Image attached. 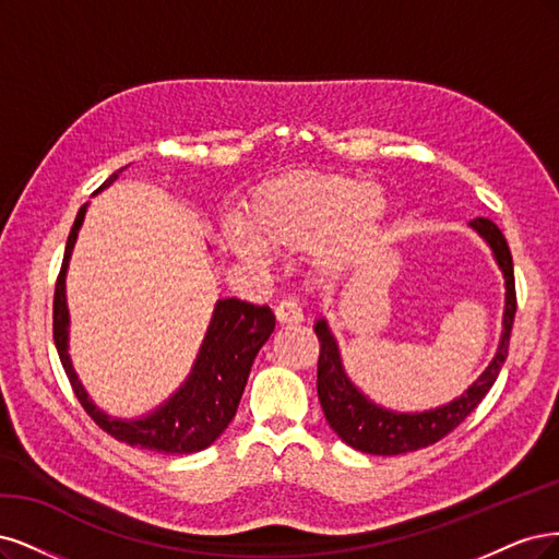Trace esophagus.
I'll return each instance as SVG.
<instances>
[{"instance_id": "1", "label": "esophagus", "mask_w": 559, "mask_h": 559, "mask_svg": "<svg viewBox=\"0 0 559 559\" xmlns=\"http://www.w3.org/2000/svg\"><path fill=\"white\" fill-rule=\"evenodd\" d=\"M276 320L281 322V325H299V322L304 320L301 304L293 297L281 299L276 306Z\"/></svg>"}]
</instances>
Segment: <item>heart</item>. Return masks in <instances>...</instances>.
Segmentation results:
<instances>
[{
    "mask_svg": "<svg viewBox=\"0 0 559 559\" xmlns=\"http://www.w3.org/2000/svg\"><path fill=\"white\" fill-rule=\"evenodd\" d=\"M243 223L225 227L231 253L264 262L272 250H301L320 243L328 269L357 262L373 248L385 223V200L373 186L338 174H299L266 183L250 197Z\"/></svg>",
    "mask_w": 559,
    "mask_h": 559,
    "instance_id": "1",
    "label": "heart"
}]
</instances>
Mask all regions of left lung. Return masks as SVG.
I'll return each mask as SVG.
<instances>
[{
	"label": "left lung",
	"instance_id": "8db88e82",
	"mask_svg": "<svg viewBox=\"0 0 559 559\" xmlns=\"http://www.w3.org/2000/svg\"><path fill=\"white\" fill-rule=\"evenodd\" d=\"M469 225L492 248L503 281H507V304H503V330L492 362L476 378V383L455 402L425 413H394L383 406H376L346 376L344 362H341L338 344L330 332L328 320L320 318L316 322L313 330L320 341L318 400L322 411H325L330 427L341 437V441H346L350 448L362 450V453L369 455H402L411 453V450L427 448L450 435V431L469 416L495 385L503 362H507L515 318L513 258L501 229L492 221L476 218Z\"/></svg>",
	"mask_w": 559,
	"mask_h": 559
}]
</instances>
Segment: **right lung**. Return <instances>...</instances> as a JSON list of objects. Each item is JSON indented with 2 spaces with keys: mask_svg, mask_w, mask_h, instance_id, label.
I'll list each match as a JSON object with an SVG mask.
<instances>
[{
  "mask_svg": "<svg viewBox=\"0 0 559 559\" xmlns=\"http://www.w3.org/2000/svg\"><path fill=\"white\" fill-rule=\"evenodd\" d=\"M122 169L106 178L99 190L109 188ZM85 211L87 204L79 209L74 227L69 231L62 269L56 283V297H52V338H56V348L71 390H74L87 416L116 441L165 455L200 453V450L209 448L218 439L231 423V418L237 416V406L241 402L250 367H253L255 355L266 344V338L272 336L276 318L269 306H255L237 297L218 299L204 344L194 359V367L186 378V383L159 408L148 413L146 418L118 420L106 416L104 411L93 404V400H87V392L81 385L74 367H71L67 353L69 311L64 276Z\"/></svg>",
  "mask_w": 559,
  "mask_h": 559,
  "instance_id": "obj_1",
  "label": "right lung"
}]
</instances>
